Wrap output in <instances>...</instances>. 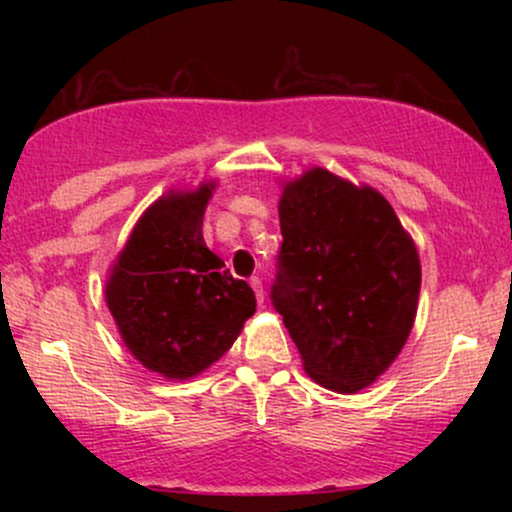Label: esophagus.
<instances>
[{"instance_id": "obj_1", "label": "esophagus", "mask_w": 512, "mask_h": 512, "mask_svg": "<svg viewBox=\"0 0 512 512\" xmlns=\"http://www.w3.org/2000/svg\"><path fill=\"white\" fill-rule=\"evenodd\" d=\"M250 286H252V291H255L257 303H264V286H262V279H260V276H252V279H250Z\"/></svg>"}]
</instances>
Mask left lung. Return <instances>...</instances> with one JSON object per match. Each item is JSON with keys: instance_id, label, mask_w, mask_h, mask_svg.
Masks as SVG:
<instances>
[{"instance_id": "left-lung-1", "label": "left lung", "mask_w": 512, "mask_h": 512, "mask_svg": "<svg viewBox=\"0 0 512 512\" xmlns=\"http://www.w3.org/2000/svg\"><path fill=\"white\" fill-rule=\"evenodd\" d=\"M272 303L317 385L354 395L395 363L414 327L421 262L390 202L327 168L284 182Z\"/></svg>"}]
</instances>
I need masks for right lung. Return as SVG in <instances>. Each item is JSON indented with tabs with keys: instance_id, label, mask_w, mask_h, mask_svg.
Wrapping results in <instances>:
<instances>
[{
	"instance_id": "1",
	"label": "right lung",
	"mask_w": 512,
	"mask_h": 512,
	"mask_svg": "<svg viewBox=\"0 0 512 512\" xmlns=\"http://www.w3.org/2000/svg\"><path fill=\"white\" fill-rule=\"evenodd\" d=\"M216 180L168 190L139 216L105 281L117 332L144 368L190 380L231 349L255 293L207 248L202 219Z\"/></svg>"
}]
</instances>
